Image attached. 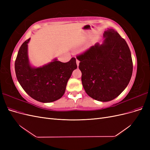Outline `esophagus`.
<instances>
[{
  "label": "esophagus",
  "mask_w": 150,
  "mask_h": 150,
  "mask_svg": "<svg viewBox=\"0 0 150 150\" xmlns=\"http://www.w3.org/2000/svg\"><path fill=\"white\" fill-rule=\"evenodd\" d=\"M76 64H77V66H78V67L79 65V61L78 59H76Z\"/></svg>",
  "instance_id": "obj_1"
}]
</instances>
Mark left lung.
<instances>
[{"mask_svg":"<svg viewBox=\"0 0 150 150\" xmlns=\"http://www.w3.org/2000/svg\"><path fill=\"white\" fill-rule=\"evenodd\" d=\"M104 40L77 56L86 93L99 101L114 99L128 85L133 73L129 48L116 30L107 29Z\"/></svg>","mask_w":150,"mask_h":150,"instance_id":"8db88e82","label":"left lung"}]
</instances>
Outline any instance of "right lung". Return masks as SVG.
Instances as JSON below:
<instances>
[{
    "label": "right lung",
    "mask_w": 150,
    "mask_h": 150,
    "mask_svg": "<svg viewBox=\"0 0 150 150\" xmlns=\"http://www.w3.org/2000/svg\"><path fill=\"white\" fill-rule=\"evenodd\" d=\"M22 44L15 61L17 79L25 91L35 100L51 103L60 99L65 93L67 81L77 68L76 59L61 62L56 58L42 66L35 67L30 64L28 43Z\"/></svg>",
    "instance_id": "right-lung-1"
}]
</instances>
